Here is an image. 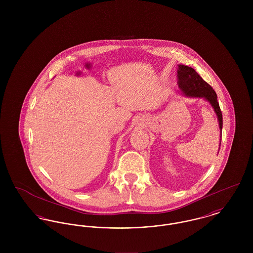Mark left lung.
Here are the masks:
<instances>
[{
  "instance_id": "left-lung-1",
  "label": "left lung",
  "mask_w": 253,
  "mask_h": 253,
  "mask_svg": "<svg viewBox=\"0 0 253 253\" xmlns=\"http://www.w3.org/2000/svg\"><path fill=\"white\" fill-rule=\"evenodd\" d=\"M177 84L181 91L188 96H196L204 97L211 102L214 111L216 113L219 121V126L222 132L223 127V117L222 112L219 106L217 95L212 87L206 83L204 80L197 74V72L189 66L178 65L177 70ZM222 136V133H221Z\"/></svg>"
}]
</instances>
